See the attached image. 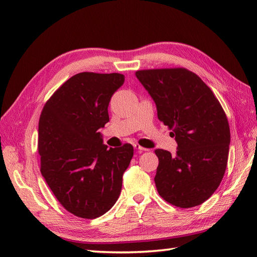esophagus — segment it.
<instances>
[{
    "label": "esophagus",
    "mask_w": 257,
    "mask_h": 257,
    "mask_svg": "<svg viewBox=\"0 0 257 257\" xmlns=\"http://www.w3.org/2000/svg\"><path fill=\"white\" fill-rule=\"evenodd\" d=\"M134 148L136 150H139V151H148V149H146V148L142 147L139 144H134Z\"/></svg>",
    "instance_id": "1"
}]
</instances>
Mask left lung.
Masks as SVG:
<instances>
[{
    "mask_svg": "<svg viewBox=\"0 0 257 257\" xmlns=\"http://www.w3.org/2000/svg\"><path fill=\"white\" fill-rule=\"evenodd\" d=\"M135 75L178 144L176 155L154 151L160 196L179 208L203 204L219 188L227 166L230 132L225 111L211 89L189 69H143Z\"/></svg>",
    "mask_w": 257,
    "mask_h": 257,
    "instance_id": "1",
    "label": "left lung"
}]
</instances>
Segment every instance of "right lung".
<instances>
[{
    "label": "right lung",
    "mask_w": 257,
    "mask_h": 257,
    "mask_svg": "<svg viewBox=\"0 0 257 257\" xmlns=\"http://www.w3.org/2000/svg\"><path fill=\"white\" fill-rule=\"evenodd\" d=\"M124 75L83 72L66 80L46 102L38 123L41 173L68 212L95 219L118 200L122 176L133 158L131 144L109 148L98 128Z\"/></svg>",
    "instance_id": "add662e5"
}]
</instances>
